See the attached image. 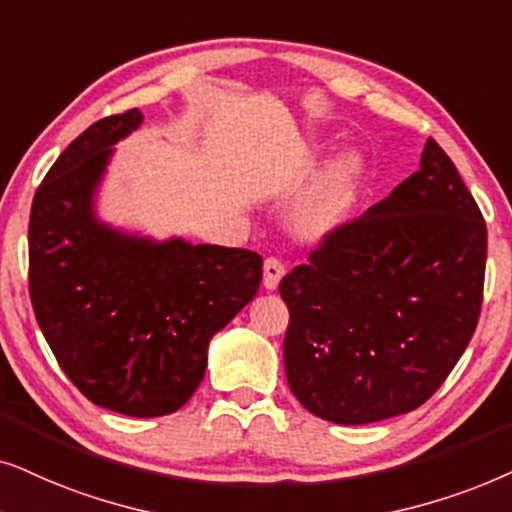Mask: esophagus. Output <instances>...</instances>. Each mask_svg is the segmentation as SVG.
I'll use <instances>...</instances> for the list:
<instances>
[{"label": "esophagus", "instance_id": "34e87169", "mask_svg": "<svg viewBox=\"0 0 512 512\" xmlns=\"http://www.w3.org/2000/svg\"><path fill=\"white\" fill-rule=\"evenodd\" d=\"M283 276H285V264L281 260H276V257L264 260V288L276 290Z\"/></svg>", "mask_w": 512, "mask_h": 512}]
</instances>
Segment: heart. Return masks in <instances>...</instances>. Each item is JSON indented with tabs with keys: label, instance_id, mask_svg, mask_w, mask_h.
Returning a JSON list of instances; mask_svg holds the SVG:
<instances>
[{
	"label": "heart",
	"instance_id": "heart-1",
	"mask_svg": "<svg viewBox=\"0 0 512 512\" xmlns=\"http://www.w3.org/2000/svg\"><path fill=\"white\" fill-rule=\"evenodd\" d=\"M313 154L306 142H297L267 177V189H295L309 177ZM367 180V159L358 149H344L327 163L292 210V231L302 241H325L351 224L360 206Z\"/></svg>",
	"mask_w": 512,
	"mask_h": 512
}]
</instances>
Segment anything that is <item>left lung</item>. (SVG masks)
<instances>
[{
	"label": "left lung",
	"mask_w": 512,
	"mask_h": 512,
	"mask_svg": "<svg viewBox=\"0 0 512 512\" xmlns=\"http://www.w3.org/2000/svg\"><path fill=\"white\" fill-rule=\"evenodd\" d=\"M485 262L478 203L428 138L417 173L278 285L290 391L344 426L417 410L473 337Z\"/></svg>",
	"instance_id": "left-lung-1"
}]
</instances>
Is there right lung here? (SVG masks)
<instances>
[{
	"instance_id": "add662e5",
	"label": "right lung",
	"mask_w": 512,
	"mask_h": 512,
	"mask_svg": "<svg viewBox=\"0 0 512 512\" xmlns=\"http://www.w3.org/2000/svg\"><path fill=\"white\" fill-rule=\"evenodd\" d=\"M142 112L88 126L46 173L30 213V297L58 365L105 410L163 417L199 388L208 346L257 295L252 250L154 238L98 213L100 187Z\"/></svg>"
}]
</instances>
